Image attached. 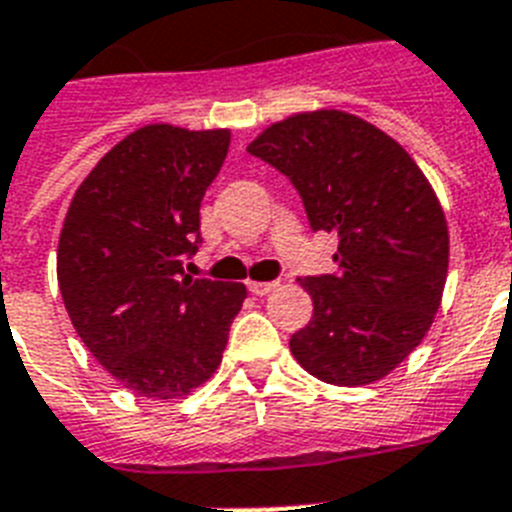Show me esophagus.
Masks as SVG:
<instances>
[{
	"label": "esophagus",
	"mask_w": 512,
	"mask_h": 512,
	"mask_svg": "<svg viewBox=\"0 0 512 512\" xmlns=\"http://www.w3.org/2000/svg\"><path fill=\"white\" fill-rule=\"evenodd\" d=\"M247 289L255 296H268L270 291L278 289L276 281H247Z\"/></svg>",
	"instance_id": "obj_1"
}]
</instances>
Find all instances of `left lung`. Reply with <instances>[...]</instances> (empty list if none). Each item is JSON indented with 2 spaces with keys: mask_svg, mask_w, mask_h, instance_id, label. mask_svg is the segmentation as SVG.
Here are the masks:
<instances>
[{
  "mask_svg": "<svg viewBox=\"0 0 512 512\" xmlns=\"http://www.w3.org/2000/svg\"><path fill=\"white\" fill-rule=\"evenodd\" d=\"M247 150L289 176L312 229L338 234L336 273L299 278L315 309L291 354L330 385L382 380L442 302L450 236L432 184L393 137L338 109L291 114Z\"/></svg>",
  "mask_w": 512,
  "mask_h": 512,
  "instance_id": "8db88e82",
  "label": "left lung"
}]
</instances>
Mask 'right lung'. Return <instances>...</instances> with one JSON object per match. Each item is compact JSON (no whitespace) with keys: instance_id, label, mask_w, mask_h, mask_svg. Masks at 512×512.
Returning <instances> with one entry per match:
<instances>
[{"instance_id":"add662e5","label":"right lung","mask_w":512,"mask_h":512,"mask_svg":"<svg viewBox=\"0 0 512 512\" xmlns=\"http://www.w3.org/2000/svg\"><path fill=\"white\" fill-rule=\"evenodd\" d=\"M229 143V130L145 124L93 166L64 216L67 315L98 364L145 398H182L210 380L247 299L244 283L184 273Z\"/></svg>"}]
</instances>
